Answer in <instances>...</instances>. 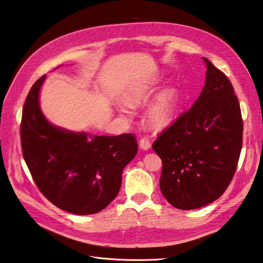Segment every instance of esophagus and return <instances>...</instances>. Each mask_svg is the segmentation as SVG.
<instances>
[{"label": "esophagus", "instance_id": "esophagus-1", "mask_svg": "<svg viewBox=\"0 0 263 263\" xmlns=\"http://www.w3.org/2000/svg\"><path fill=\"white\" fill-rule=\"evenodd\" d=\"M151 147L150 141L147 138H141L139 141V148L141 150H149Z\"/></svg>", "mask_w": 263, "mask_h": 263}]
</instances>
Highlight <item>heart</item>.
<instances>
[{
  "mask_svg": "<svg viewBox=\"0 0 263 263\" xmlns=\"http://www.w3.org/2000/svg\"><path fill=\"white\" fill-rule=\"evenodd\" d=\"M157 91V84L153 82L135 83L126 89L123 94L125 103H116L117 112L126 117L132 115L130 106L145 104ZM181 103V93L176 85H168L162 89L146 110V122L156 130H163L176 121Z\"/></svg>",
  "mask_w": 263,
  "mask_h": 263,
  "instance_id": "heart-1",
  "label": "heart"
}]
</instances>
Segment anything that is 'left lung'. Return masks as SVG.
Returning <instances> with one entry per match:
<instances>
[{
  "mask_svg": "<svg viewBox=\"0 0 263 263\" xmlns=\"http://www.w3.org/2000/svg\"><path fill=\"white\" fill-rule=\"evenodd\" d=\"M205 85L189 112L154 142L162 160L160 190L179 210L203 208L225 192L242 146V119L227 77L203 58Z\"/></svg>",
  "mask_w": 263,
  "mask_h": 263,
  "instance_id": "1",
  "label": "left lung"
}]
</instances>
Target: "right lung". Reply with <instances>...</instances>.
Listing matches in <instances>:
<instances>
[{
	"label": "right lung",
	"instance_id": "obj_1",
	"mask_svg": "<svg viewBox=\"0 0 263 263\" xmlns=\"http://www.w3.org/2000/svg\"><path fill=\"white\" fill-rule=\"evenodd\" d=\"M46 76L37 80L23 108V156L46 198L77 215L104 210L122 184L125 166L138 146L132 134L98 136L51 124L42 112L39 97Z\"/></svg>",
	"mask_w": 263,
	"mask_h": 263
}]
</instances>
